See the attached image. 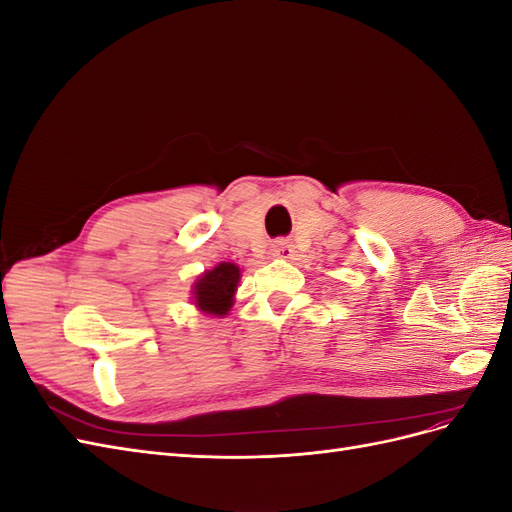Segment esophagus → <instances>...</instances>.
I'll use <instances>...</instances> for the list:
<instances>
[{"instance_id": "34e87169", "label": "esophagus", "mask_w": 512, "mask_h": 512, "mask_svg": "<svg viewBox=\"0 0 512 512\" xmlns=\"http://www.w3.org/2000/svg\"><path fill=\"white\" fill-rule=\"evenodd\" d=\"M292 245L286 243V241H277L273 243V250H271V256L273 258H290L292 256Z\"/></svg>"}]
</instances>
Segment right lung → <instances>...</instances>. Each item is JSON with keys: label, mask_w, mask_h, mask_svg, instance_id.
Returning <instances> with one entry per match:
<instances>
[{"label": "right lung", "mask_w": 512, "mask_h": 512, "mask_svg": "<svg viewBox=\"0 0 512 512\" xmlns=\"http://www.w3.org/2000/svg\"><path fill=\"white\" fill-rule=\"evenodd\" d=\"M241 282V269L235 262H220L196 277L192 286V305L207 316L224 318L235 305V294Z\"/></svg>", "instance_id": "obj_1"}]
</instances>
